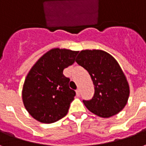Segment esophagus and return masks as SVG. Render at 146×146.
<instances>
[{"mask_svg": "<svg viewBox=\"0 0 146 146\" xmlns=\"http://www.w3.org/2000/svg\"><path fill=\"white\" fill-rule=\"evenodd\" d=\"M76 95H77V96H79L80 94V91L79 88L76 89Z\"/></svg>", "mask_w": 146, "mask_h": 146, "instance_id": "esophagus-1", "label": "esophagus"}]
</instances>
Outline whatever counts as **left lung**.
<instances>
[{"label":"left lung","instance_id":"obj_1","mask_svg":"<svg viewBox=\"0 0 146 146\" xmlns=\"http://www.w3.org/2000/svg\"><path fill=\"white\" fill-rule=\"evenodd\" d=\"M76 62L90 74L95 85V95L83 102L97 116L109 118L119 113L128 101L127 80L117 61L102 50H83Z\"/></svg>","mask_w":146,"mask_h":146}]
</instances>
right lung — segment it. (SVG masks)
I'll return each mask as SVG.
<instances>
[{
    "mask_svg": "<svg viewBox=\"0 0 146 146\" xmlns=\"http://www.w3.org/2000/svg\"><path fill=\"white\" fill-rule=\"evenodd\" d=\"M78 51L53 48L43 54L30 69L24 81L22 98L31 116L44 123L56 122L66 116L76 92L63 70L75 62Z\"/></svg>",
    "mask_w": 146,
    "mask_h": 146,
    "instance_id": "1",
    "label": "right lung"
}]
</instances>
